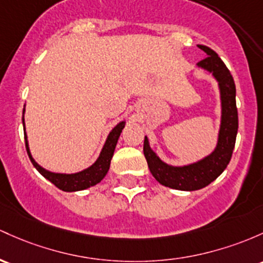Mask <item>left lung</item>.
I'll return each instance as SVG.
<instances>
[{
	"instance_id": "left-lung-1",
	"label": "left lung",
	"mask_w": 263,
	"mask_h": 263,
	"mask_svg": "<svg viewBox=\"0 0 263 263\" xmlns=\"http://www.w3.org/2000/svg\"><path fill=\"white\" fill-rule=\"evenodd\" d=\"M198 47L207 56L197 62V66L212 72L221 89L222 122L217 147L211 155L198 162L183 167H172L163 163L149 148L147 137L143 142V154L152 176L163 186L181 191L203 189L224 171L232 157L238 129L236 86L232 74L215 51L203 45H198Z\"/></svg>"
}]
</instances>
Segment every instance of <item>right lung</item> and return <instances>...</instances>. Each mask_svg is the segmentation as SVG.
Segmentation results:
<instances>
[{
  "instance_id": "add662e5",
  "label": "right lung",
  "mask_w": 263,
  "mask_h": 263,
  "mask_svg": "<svg viewBox=\"0 0 263 263\" xmlns=\"http://www.w3.org/2000/svg\"><path fill=\"white\" fill-rule=\"evenodd\" d=\"M22 123H25L24 117H22ZM123 127H125V122H121L115 127L111 131V134L108 135L107 141H106L105 146H103L102 151H101L100 157L97 158V161L92 164L91 167L86 168L85 171H81L79 174H72V175H65V174H53V172L46 171L45 168H42L41 166H39L32 156L30 154V148H28L27 143V137H26L25 132V140H26V149H27L28 157H30L31 162L34 167L37 168V171L41 174L43 177L47 178L48 181H51L57 189L62 190L66 192H73V191H81V190L88 189V187L95 186L105 177L106 174L108 172L109 163H111V158L114 156L115 148H116L118 137H120L121 132H122Z\"/></svg>"
}]
</instances>
